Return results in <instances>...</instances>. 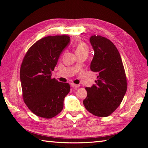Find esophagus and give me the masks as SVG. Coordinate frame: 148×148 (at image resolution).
Masks as SVG:
<instances>
[{
    "instance_id": "esophagus-1",
    "label": "esophagus",
    "mask_w": 148,
    "mask_h": 148,
    "mask_svg": "<svg viewBox=\"0 0 148 148\" xmlns=\"http://www.w3.org/2000/svg\"><path fill=\"white\" fill-rule=\"evenodd\" d=\"M71 86H72V87H73V88H78L79 86V84H74V83H71Z\"/></svg>"
}]
</instances>
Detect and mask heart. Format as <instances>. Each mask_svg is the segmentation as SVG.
Returning <instances> with one entry per match:
<instances>
[{
  "mask_svg": "<svg viewBox=\"0 0 148 148\" xmlns=\"http://www.w3.org/2000/svg\"><path fill=\"white\" fill-rule=\"evenodd\" d=\"M88 47L85 42H79L76 46V49H75L76 54H78V53H86V54H88Z\"/></svg>",
  "mask_w": 148,
  "mask_h": 148,
  "instance_id": "obj_1",
  "label": "heart"
}]
</instances>
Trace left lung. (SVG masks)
<instances>
[{"mask_svg":"<svg viewBox=\"0 0 148 148\" xmlns=\"http://www.w3.org/2000/svg\"><path fill=\"white\" fill-rule=\"evenodd\" d=\"M90 41L94 50L90 69L97 74V80L85 88L87 97L83 102L92 114L106 117L118 108L126 93V74L118 50L111 40L97 35Z\"/></svg>","mask_w":148,"mask_h":148,"instance_id":"8db88e82","label":"left lung"}]
</instances>
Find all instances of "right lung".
Wrapping results in <instances>:
<instances>
[{
	"mask_svg": "<svg viewBox=\"0 0 148 148\" xmlns=\"http://www.w3.org/2000/svg\"><path fill=\"white\" fill-rule=\"evenodd\" d=\"M69 42L68 36L44 37L30 47L23 58L20 67L23 99L39 117L49 119L59 114L70 92L69 83L51 78L59 56Z\"/></svg>",
	"mask_w": 148,
	"mask_h": 148,
	"instance_id": "obj_1",
	"label": "right lung"
}]
</instances>
